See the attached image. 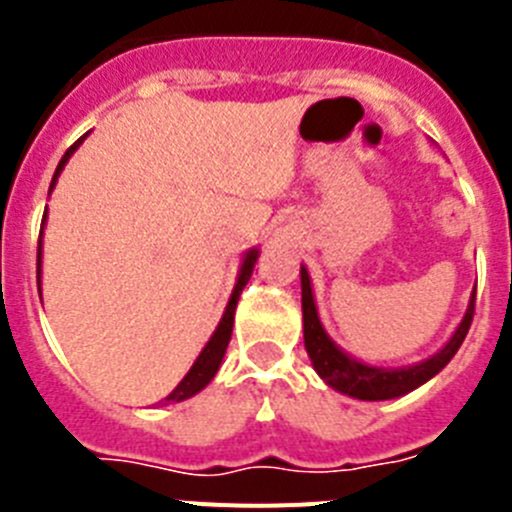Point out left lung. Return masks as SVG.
Returning a JSON list of instances; mask_svg holds the SVG:
<instances>
[{
	"label": "left lung",
	"instance_id": "left-lung-1",
	"mask_svg": "<svg viewBox=\"0 0 512 512\" xmlns=\"http://www.w3.org/2000/svg\"><path fill=\"white\" fill-rule=\"evenodd\" d=\"M300 282H302V325H305V348L310 356L312 366L318 377L323 379L328 387H333L341 395L354 397V400H395V397L408 395V392L418 390L420 384L436 377L443 366L454 359L459 346L464 343L469 333V325L474 318V292L469 297L467 312L461 323L456 325L454 336L438 348L431 359H423L418 364L410 366H374L364 364V361L348 356L333 338L325 333L323 323H320L318 305H315V295H312L310 274L305 266H300Z\"/></svg>",
	"mask_w": 512,
	"mask_h": 512
}]
</instances>
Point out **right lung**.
I'll return each instance as SVG.
<instances>
[{"label":"right lung","mask_w":512,"mask_h":512,"mask_svg":"<svg viewBox=\"0 0 512 512\" xmlns=\"http://www.w3.org/2000/svg\"><path fill=\"white\" fill-rule=\"evenodd\" d=\"M89 135V133H87ZM84 135V138H87ZM81 138V140H84ZM81 140H76L74 146L69 148V151L63 153L61 164H58L56 174H53V182H51V192L53 187H56L58 176H61L63 166H66V161H69L71 156H74L76 148L81 146ZM45 217H48V207H45V215H43V225H40V243H38V284H40V264H43V228H45ZM256 259H259V248H248L246 253H243V261H241V269H238V279H235V287H233V295H230L228 305H225V312L223 318H220V323H217L215 333L210 336V341L205 343V348L200 351V356L194 359L192 369H189L187 374H184V379L179 384H176V390L171 392L169 397H166V402H182V400H189V397H194L197 392H202L207 387V384L212 382V377L217 374V369H220V364H223V356H225V348H228L230 343V333H233V318H235V305H238V297H241L243 287L248 284V279H251L253 274V266H256Z\"/></svg>","instance_id":"1"}]
</instances>
